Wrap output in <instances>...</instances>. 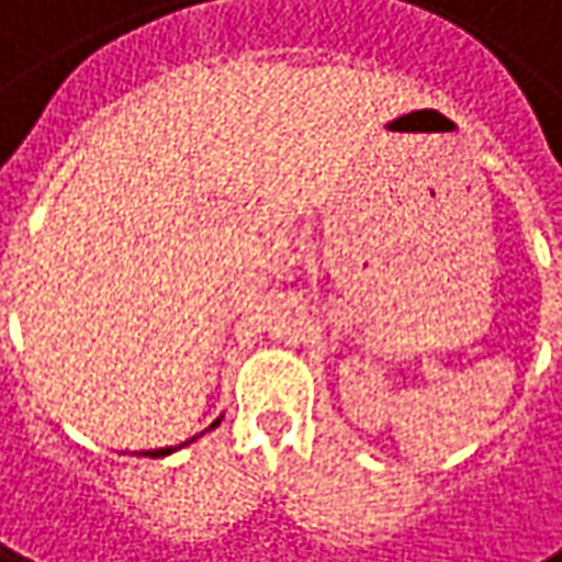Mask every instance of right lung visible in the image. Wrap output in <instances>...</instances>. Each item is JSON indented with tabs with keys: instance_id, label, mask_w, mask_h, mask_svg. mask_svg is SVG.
I'll return each mask as SVG.
<instances>
[{
	"instance_id": "1",
	"label": "right lung",
	"mask_w": 562,
	"mask_h": 562,
	"mask_svg": "<svg viewBox=\"0 0 562 562\" xmlns=\"http://www.w3.org/2000/svg\"><path fill=\"white\" fill-rule=\"evenodd\" d=\"M217 425H221V419L214 422L211 428H217ZM191 441H194V438H191ZM184 445H188V441H184ZM172 451H176V448H162V451H149V458H166V454H172Z\"/></svg>"
}]
</instances>
